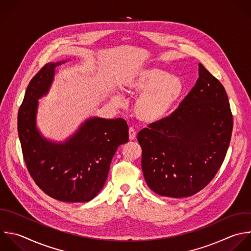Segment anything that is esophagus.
I'll list each match as a JSON object with an SVG mask.
<instances>
[{"label": "esophagus", "instance_id": "obj_1", "mask_svg": "<svg viewBox=\"0 0 251 251\" xmlns=\"http://www.w3.org/2000/svg\"><path fill=\"white\" fill-rule=\"evenodd\" d=\"M128 135H129V140H134L136 137V131L132 127H129Z\"/></svg>", "mask_w": 251, "mask_h": 251}]
</instances>
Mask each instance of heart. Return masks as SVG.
<instances>
[{
	"label": "heart",
	"mask_w": 251,
	"mask_h": 251,
	"mask_svg": "<svg viewBox=\"0 0 251 251\" xmlns=\"http://www.w3.org/2000/svg\"><path fill=\"white\" fill-rule=\"evenodd\" d=\"M123 90L132 96L140 94L134 104V115L141 123L153 125L169 116L180 100L184 86L177 76L147 68L131 72L123 82ZM113 99L117 104L123 102L120 94H115Z\"/></svg>",
	"instance_id": "b5f03b06"
}]
</instances>
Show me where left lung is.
Wrapping results in <instances>:
<instances>
[{
	"label": "left lung",
	"mask_w": 251,
	"mask_h": 251,
	"mask_svg": "<svg viewBox=\"0 0 251 251\" xmlns=\"http://www.w3.org/2000/svg\"><path fill=\"white\" fill-rule=\"evenodd\" d=\"M232 125L224 86L199 64V77L178 108L137 134L147 185L173 198L203 189L224 162Z\"/></svg>",
	"instance_id": "8db88e82"
}]
</instances>
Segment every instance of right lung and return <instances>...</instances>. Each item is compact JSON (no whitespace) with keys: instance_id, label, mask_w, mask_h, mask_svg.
Segmentation results:
<instances>
[{"instance_id":"right-lung-1","label":"right lung","mask_w":251,"mask_h":251,"mask_svg":"<svg viewBox=\"0 0 251 251\" xmlns=\"http://www.w3.org/2000/svg\"><path fill=\"white\" fill-rule=\"evenodd\" d=\"M46 64L30 80L18 116L24 159L35 183L46 194L64 202H87L104 186L111 161L121 144L128 141L124 119L90 118L65 142H52L36 126L38 99L52 85L55 68Z\"/></svg>"}]
</instances>
